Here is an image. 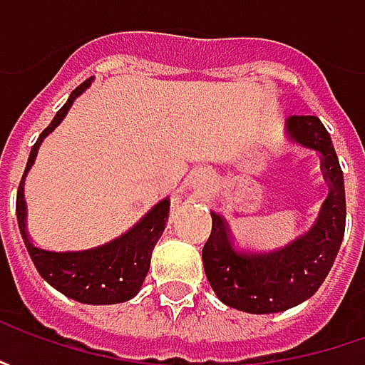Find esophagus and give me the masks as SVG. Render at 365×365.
I'll return each instance as SVG.
<instances>
[{"label":"esophagus","mask_w":365,"mask_h":365,"mask_svg":"<svg viewBox=\"0 0 365 365\" xmlns=\"http://www.w3.org/2000/svg\"><path fill=\"white\" fill-rule=\"evenodd\" d=\"M207 180H209V175L205 170H197L192 175V185H201V182H207Z\"/></svg>","instance_id":"1"}]
</instances>
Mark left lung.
Listing matches in <instances>:
<instances>
[{
    "mask_svg": "<svg viewBox=\"0 0 365 365\" xmlns=\"http://www.w3.org/2000/svg\"><path fill=\"white\" fill-rule=\"evenodd\" d=\"M290 142L319 152L331 192L317 223L290 244L254 250L233 240L225 219L211 211V235L203 245V268L223 304L268 315L301 304L315 294L337 258L345 232V185L329 132L315 115L287 120Z\"/></svg>",
    "mask_w": 365,
    "mask_h": 365,
    "instance_id": "left-lung-1",
    "label": "left lung"
}]
</instances>
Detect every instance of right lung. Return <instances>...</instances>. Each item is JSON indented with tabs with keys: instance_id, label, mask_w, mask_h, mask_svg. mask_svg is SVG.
<instances>
[{
	"instance_id": "1",
	"label": "right lung",
	"mask_w": 365,
	"mask_h": 365,
	"mask_svg": "<svg viewBox=\"0 0 365 365\" xmlns=\"http://www.w3.org/2000/svg\"><path fill=\"white\" fill-rule=\"evenodd\" d=\"M93 77L87 78L83 85H78L71 93L68 101L64 103L50 125L40 133L38 142L30 152V158L26 164V170L21 176L18 187V199H16V215H18V227H20L21 240L28 247V254L34 262L36 270L40 276L54 287L64 297L73 301L85 302V304H115L133 299L144 284L150 259L154 245L158 244L162 232L166 227L168 213H170V199H162L156 203L144 217L140 219L132 230L91 250H78V252H52L40 245L32 244L30 235L26 232V201H24V178L32 168L36 160L38 148L44 142L54 128L61 125L66 118L68 109L77 101L83 93L91 87Z\"/></svg>"
}]
</instances>
